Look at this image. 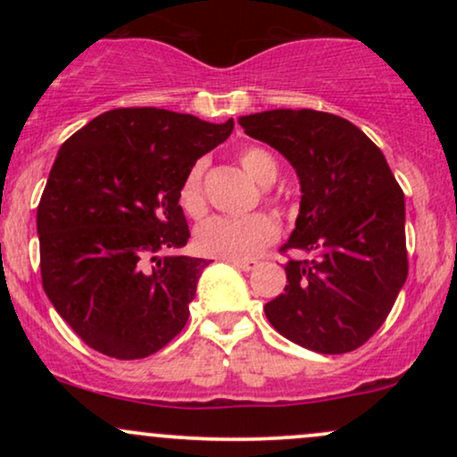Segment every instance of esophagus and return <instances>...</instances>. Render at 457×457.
Masks as SVG:
<instances>
[{
  "label": "esophagus",
  "instance_id": "esophagus-1",
  "mask_svg": "<svg viewBox=\"0 0 457 457\" xmlns=\"http://www.w3.org/2000/svg\"><path fill=\"white\" fill-rule=\"evenodd\" d=\"M228 262H229V264H234L236 269H240V270H245V272L258 269V262H255V260H228Z\"/></svg>",
  "mask_w": 457,
  "mask_h": 457
}]
</instances>
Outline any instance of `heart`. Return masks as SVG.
<instances>
[{
  "instance_id": "1",
  "label": "heart",
  "mask_w": 457,
  "mask_h": 457,
  "mask_svg": "<svg viewBox=\"0 0 457 457\" xmlns=\"http://www.w3.org/2000/svg\"><path fill=\"white\" fill-rule=\"evenodd\" d=\"M240 165L258 182L260 187H270L277 180L279 167L266 150L246 148L240 152ZM204 161L195 162L180 185L182 211L191 217H202L206 212V199L202 191ZM279 236V228L266 214H249V217H212L195 229V245L204 255L221 260H251L262 249L272 245Z\"/></svg>"
}]
</instances>
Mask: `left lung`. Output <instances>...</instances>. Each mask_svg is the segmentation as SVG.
Here are the masks:
<instances>
[{
	"label": "left lung",
	"instance_id": "1",
	"mask_svg": "<svg viewBox=\"0 0 457 457\" xmlns=\"http://www.w3.org/2000/svg\"><path fill=\"white\" fill-rule=\"evenodd\" d=\"M249 137L290 161L301 208L283 251L287 286L266 303L283 337L320 354H344L382 327L406 283V208L389 162L359 127L313 109L240 115Z\"/></svg>",
	"mask_w": 457,
	"mask_h": 457
}]
</instances>
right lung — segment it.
I'll return each instance as SVG.
<instances>
[{
    "instance_id": "1",
    "label": "right lung",
    "mask_w": 457,
    "mask_h": 457,
    "mask_svg": "<svg viewBox=\"0 0 457 457\" xmlns=\"http://www.w3.org/2000/svg\"><path fill=\"white\" fill-rule=\"evenodd\" d=\"M232 129V118L129 107L62 144L36 217L40 272L55 312L90 348L144 359L185 328L211 262L180 255L191 234L178 193Z\"/></svg>"
}]
</instances>
